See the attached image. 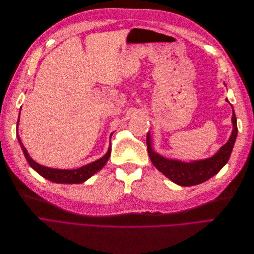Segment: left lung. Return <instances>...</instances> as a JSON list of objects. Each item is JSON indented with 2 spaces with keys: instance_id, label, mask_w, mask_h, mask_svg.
Wrapping results in <instances>:
<instances>
[{
  "instance_id": "left-lung-1",
  "label": "left lung",
  "mask_w": 254,
  "mask_h": 254,
  "mask_svg": "<svg viewBox=\"0 0 254 254\" xmlns=\"http://www.w3.org/2000/svg\"><path fill=\"white\" fill-rule=\"evenodd\" d=\"M232 120L234 129L228 141L218 151V153L212 157V158L206 160L185 163L178 160L166 159L164 157L156 154L152 150L150 136L148 135V153L152 163L155 165L157 170H159L165 177L172 180L173 182H175L178 185L192 186L204 182V181L209 180L221 170L228 161L229 156L232 154L238 133L237 119L234 111Z\"/></svg>"
}]
</instances>
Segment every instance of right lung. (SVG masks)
<instances>
[{"label": "right lung", "instance_id": "right-lung-1", "mask_svg": "<svg viewBox=\"0 0 254 254\" xmlns=\"http://www.w3.org/2000/svg\"><path fill=\"white\" fill-rule=\"evenodd\" d=\"M18 121H19V117H18ZM18 121H17V125H18ZM17 138L20 143V147L23 151V154L26 156V159L28 160L29 164L34 168V170L39 175H41L43 178L52 181V182L63 183V184H76V183L79 184L84 182V181L88 180L90 177H92L95 173L100 171L101 168L105 165L108 158H110L111 151H112V147H110L108 148L107 153L105 154V156L102 157V158H100L99 160L95 162H92L88 165L76 168V170H57V168L45 167L38 163H36L29 156L26 148L23 147V144L21 143L20 138L18 136V133H17Z\"/></svg>", "mask_w": 254, "mask_h": 254}]
</instances>
